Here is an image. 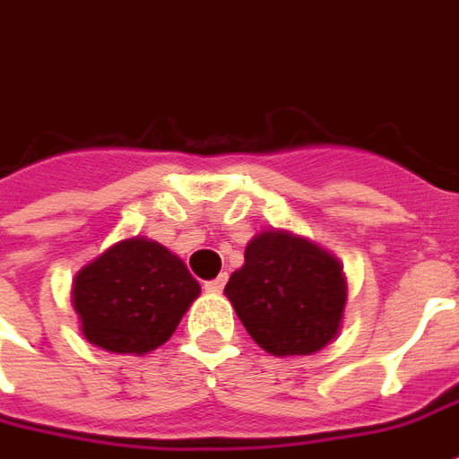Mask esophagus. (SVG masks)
<instances>
[{"label": "esophagus", "mask_w": 459, "mask_h": 459, "mask_svg": "<svg viewBox=\"0 0 459 459\" xmlns=\"http://www.w3.org/2000/svg\"><path fill=\"white\" fill-rule=\"evenodd\" d=\"M223 285H226V273H221L219 278H213V281H206L204 288H206L208 293H221V290H223Z\"/></svg>", "instance_id": "esophagus-1"}]
</instances>
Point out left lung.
Instances as JSON below:
<instances>
[{
    "label": "left lung",
    "instance_id": "obj_1",
    "mask_svg": "<svg viewBox=\"0 0 459 459\" xmlns=\"http://www.w3.org/2000/svg\"><path fill=\"white\" fill-rule=\"evenodd\" d=\"M226 296L263 351L310 355L335 338L348 293L330 253L283 230H263L246 246Z\"/></svg>",
    "mask_w": 459,
    "mask_h": 459
}]
</instances>
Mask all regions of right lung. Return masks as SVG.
<instances>
[{"mask_svg":"<svg viewBox=\"0 0 459 459\" xmlns=\"http://www.w3.org/2000/svg\"><path fill=\"white\" fill-rule=\"evenodd\" d=\"M198 293L201 285L174 253L153 240L129 238L79 271L74 310L89 342L143 355L174 335Z\"/></svg>","mask_w":459,"mask_h":459,"instance_id":"add662e5","label":"right lung"}]
</instances>
